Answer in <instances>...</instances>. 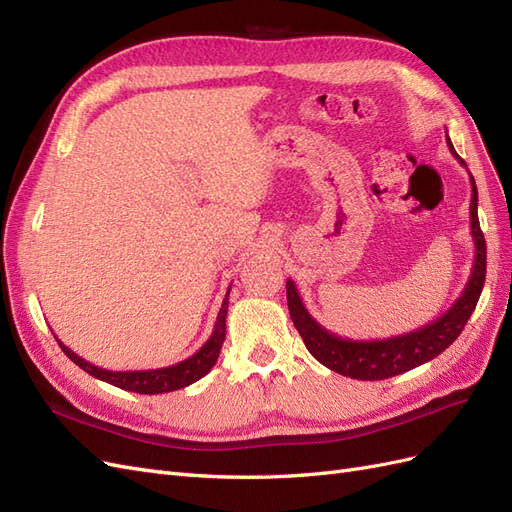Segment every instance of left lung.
<instances>
[{
    "label": "left lung",
    "instance_id": "left-lung-1",
    "mask_svg": "<svg viewBox=\"0 0 512 512\" xmlns=\"http://www.w3.org/2000/svg\"><path fill=\"white\" fill-rule=\"evenodd\" d=\"M448 149L466 166L451 143L446 138ZM472 183V200H470V228L474 239V265L470 280L459 294V299L446 309V312L425 327L410 331L406 335H397L389 339H374V342H352V339L339 337L322 327L320 322L307 312L301 294L292 280L286 282V297H288V312L294 322V327L301 333L307 350L312 352L314 359L329 367L337 374L354 380H384L397 374H404L418 365H423L431 359H436L448 346H451L459 333L466 327L474 307L478 303L480 292L485 286L487 273V245L483 230L478 224V192L474 177Z\"/></svg>",
    "mask_w": 512,
    "mask_h": 512
}]
</instances>
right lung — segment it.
Segmentation results:
<instances>
[{
  "mask_svg": "<svg viewBox=\"0 0 512 512\" xmlns=\"http://www.w3.org/2000/svg\"><path fill=\"white\" fill-rule=\"evenodd\" d=\"M228 294L230 288L224 297V303L220 307L218 314V322H215L213 333L207 339V344L200 348L198 352H194L190 359H185L181 363L168 365V367H160V369H143V371H113V369H104L98 367L94 363H89L85 359H81L79 354H74L68 346H64L57 339L59 348L64 350L70 361L79 365L83 371H87L89 376H94L98 380H104L108 384L117 386V389L123 391H134L141 395H160V393H170V391H179L183 386H190L192 382L200 380L203 376H207L211 367L215 365L222 350V344L226 339V314H228Z\"/></svg>",
  "mask_w": 512,
  "mask_h": 512,
  "instance_id": "1",
  "label": "right lung"
}]
</instances>
